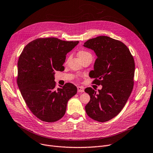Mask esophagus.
<instances>
[{"label": "esophagus", "mask_w": 153, "mask_h": 153, "mask_svg": "<svg viewBox=\"0 0 153 153\" xmlns=\"http://www.w3.org/2000/svg\"><path fill=\"white\" fill-rule=\"evenodd\" d=\"M77 90H78V92H84V88L83 87H81V86L77 87Z\"/></svg>", "instance_id": "1"}]
</instances>
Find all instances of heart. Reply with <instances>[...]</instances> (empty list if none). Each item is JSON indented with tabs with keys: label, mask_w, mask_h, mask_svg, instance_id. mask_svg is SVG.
I'll return each mask as SVG.
<instances>
[{
	"label": "heart",
	"mask_w": 153,
	"mask_h": 153,
	"mask_svg": "<svg viewBox=\"0 0 153 153\" xmlns=\"http://www.w3.org/2000/svg\"><path fill=\"white\" fill-rule=\"evenodd\" d=\"M78 56L79 58H80V59H81V58H83L84 57H86V56H91V55L89 52H88L87 51L82 50V51H80L78 52Z\"/></svg>",
	"instance_id": "1"
}]
</instances>
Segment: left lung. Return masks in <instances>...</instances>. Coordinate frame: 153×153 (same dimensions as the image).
Segmentation results:
<instances>
[{
	"instance_id": "obj_1",
	"label": "left lung",
	"mask_w": 153,
	"mask_h": 153,
	"mask_svg": "<svg viewBox=\"0 0 153 153\" xmlns=\"http://www.w3.org/2000/svg\"><path fill=\"white\" fill-rule=\"evenodd\" d=\"M96 59L89 76L101 85L99 92L91 87L85 91L90 97L85 111L92 119L106 122L117 115L126 105L134 86L135 63L128 48L120 41L100 36L85 42ZM96 90V89H95Z\"/></svg>"
}]
</instances>
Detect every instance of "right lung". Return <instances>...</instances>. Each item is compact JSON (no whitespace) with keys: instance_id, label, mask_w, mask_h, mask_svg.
I'll return each mask as SVG.
<instances>
[{"instance_id":"right-lung-1","label":"right lung","mask_w":153,"mask_h":153,"mask_svg":"<svg viewBox=\"0 0 153 153\" xmlns=\"http://www.w3.org/2000/svg\"><path fill=\"white\" fill-rule=\"evenodd\" d=\"M78 42L39 38L30 42L21 54L18 87L30 111L42 121L53 123L62 119L68 101L77 92L76 87L70 83L56 89L54 71L64 70L66 54Z\"/></svg>"}]
</instances>
